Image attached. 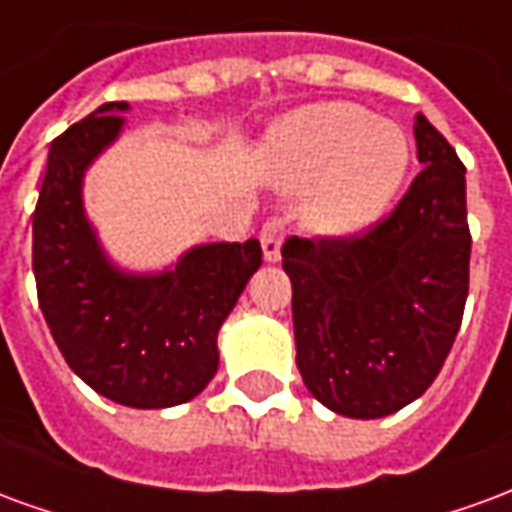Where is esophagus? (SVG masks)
Returning a JSON list of instances; mask_svg holds the SVG:
<instances>
[{"instance_id":"obj_1","label":"esophagus","mask_w":512,"mask_h":512,"mask_svg":"<svg viewBox=\"0 0 512 512\" xmlns=\"http://www.w3.org/2000/svg\"><path fill=\"white\" fill-rule=\"evenodd\" d=\"M259 242H262V253L267 262H278L281 259V245H284V226H281V220L273 217V220H267L262 228V234H259Z\"/></svg>"}]
</instances>
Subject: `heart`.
I'll return each instance as SVG.
<instances>
[{
	"instance_id": "b5f03b06",
	"label": "heart",
	"mask_w": 512,
	"mask_h": 512,
	"mask_svg": "<svg viewBox=\"0 0 512 512\" xmlns=\"http://www.w3.org/2000/svg\"><path fill=\"white\" fill-rule=\"evenodd\" d=\"M267 162L284 190H306L308 223L322 234H353L375 223L405 181L411 146L400 126L347 101L292 112L270 134Z\"/></svg>"
}]
</instances>
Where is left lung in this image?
<instances>
[{"mask_svg":"<svg viewBox=\"0 0 512 512\" xmlns=\"http://www.w3.org/2000/svg\"><path fill=\"white\" fill-rule=\"evenodd\" d=\"M422 173L355 237H289L297 369L317 400L380 419L422 397L447 361L469 295L466 168L422 112Z\"/></svg>","mask_w":512,"mask_h":512,"instance_id":"left-lung-1","label":"left lung"}]
</instances>
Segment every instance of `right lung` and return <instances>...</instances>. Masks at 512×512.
I'll use <instances>...</instances> for the list:
<instances>
[{
	"mask_svg": "<svg viewBox=\"0 0 512 512\" xmlns=\"http://www.w3.org/2000/svg\"><path fill=\"white\" fill-rule=\"evenodd\" d=\"M126 101L101 104L49 148L32 215V270L46 325L101 397L129 408L192 400L217 372V331L262 267L259 239L212 242L162 273H123L82 204L85 170L118 140Z\"/></svg>",
	"mask_w": 512,
	"mask_h": 512,
	"instance_id": "add662e5",
	"label": "right lung"
}]
</instances>
